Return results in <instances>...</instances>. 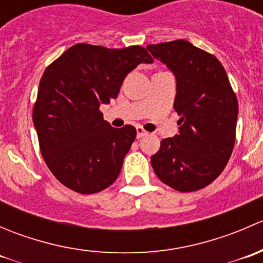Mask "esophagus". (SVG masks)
<instances>
[{
  "mask_svg": "<svg viewBox=\"0 0 263 263\" xmlns=\"http://www.w3.org/2000/svg\"><path fill=\"white\" fill-rule=\"evenodd\" d=\"M136 131H137V139H141V137H144L145 135H147V131H145L144 127L141 126H137Z\"/></svg>",
  "mask_w": 263,
  "mask_h": 263,
  "instance_id": "34e87169",
  "label": "esophagus"
}]
</instances>
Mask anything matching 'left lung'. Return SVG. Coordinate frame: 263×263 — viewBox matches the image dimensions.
Segmentation results:
<instances>
[{
	"label": "left lung",
	"instance_id": "obj_1",
	"mask_svg": "<svg viewBox=\"0 0 263 263\" xmlns=\"http://www.w3.org/2000/svg\"><path fill=\"white\" fill-rule=\"evenodd\" d=\"M177 79L179 135L161 140L151 165L161 182L193 192L224 171L235 144L238 100L220 61L184 39L148 44Z\"/></svg>",
	"mask_w": 263,
	"mask_h": 263
}]
</instances>
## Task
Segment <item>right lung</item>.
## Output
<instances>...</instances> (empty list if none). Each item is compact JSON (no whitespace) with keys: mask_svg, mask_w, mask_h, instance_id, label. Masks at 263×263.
I'll list each match as a JSON object with an SVG mask.
<instances>
[{"mask_svg":"<svg viewBox=\"0 0 263 263\" xmlns=\"http://www.w3.org/2000/svg\"><path fill=\"white\" fill-rule=\"evenodd\" d=\"M153 61L144 47L109 49L79 43L46 68L33 122L42 156L65 187L91 195L115 183L136 128H115L99 107L116 99L127 73Z\"/></svg>","mask_w":263,"mask_h":263,"instance_id":"obj_1","label":"right lung"}]
</instances>
